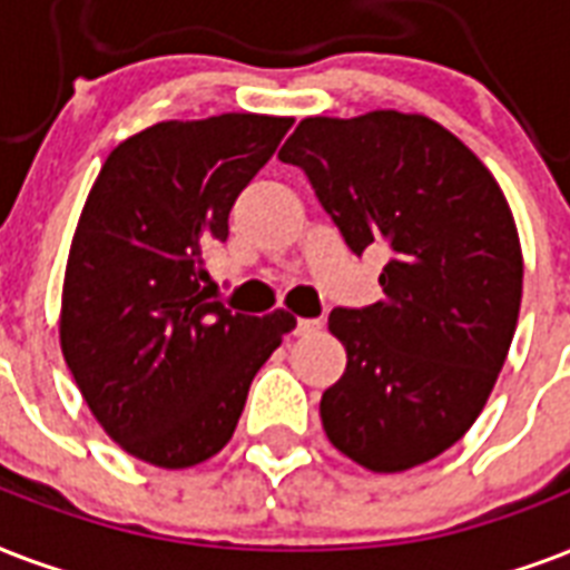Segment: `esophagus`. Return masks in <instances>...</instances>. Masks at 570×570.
<instances>
[{
  "mask_svg": "<svg viewBox=\"0 0 570 570\" xmlns=\"http://www.w3.org/2000/svg\"><path fill=\"white\" fill-rule=\"evenodd\" d=\"M321 330V321L317 317H299L297 326H294V333L297 335H315Z\"/></svg>",
  "mask_w": 570,
  "mask_h": 570,
  "instance_id": "34e87169",
  "label": "esophagus"
}]
</instances>
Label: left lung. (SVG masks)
I'll use <instances>...</instances> for the list:
<instances>
[{
    "label": "left lung",
    "instance_id": "obj_1",
    "mask_svg": "<svg viewBox=\"0 0 570 570\" xmlns=\"http://www.w3.org/2000/svg\"><path fill=\"white\" fill-rule=\"evenodd\" d=\"M351 253L390 249L383 299L333 308L347 368L321 399L330 443L401 473L470 431L509 356L523 294L518 228L500 184L425 116L377 109L303 118L282 145Z\"/></svg>",
    "mask_w": 570,
    "mask_h": 570
}]
</instances>
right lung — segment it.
Segmentation results:
<instances>
[{
	"label": "right lung",
	"mask_w": 570,
	"mask_h": 570,
	"mask_svg": "<svg viewBox=\"0 0 570 570\" xmlns=\"http://www.w3.org/2000/svg\"><path fill=\"white\" fill-rule=\"evenodd\" d=\"M294 118L160 121L109 154L88 193L61 288V354L125 452L184 470L235 434L249 383L294 315L207 299L202 249L228 237L240 189Z\"/></svg>",
	"instance_id": "add662e5"
}]
</instances>
